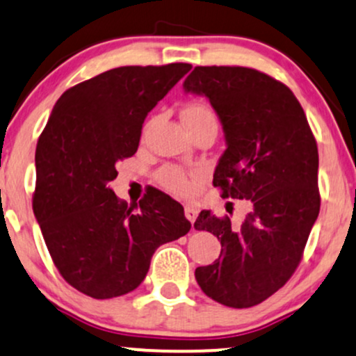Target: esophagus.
Wrapping results in <instances>:
<instances>
[{"label": "esophagus", "mask_w": 356, "mask_h": 356, "mask_svg": "<svg viewBox=\"0 0 356 356\" xmlns=\"http://www.w3.org/2000/svg\"><path fill=\"white\" fill-rule=\"evenodd\" d=\"M185 216L188 218V221L193 225L196 216H198V210H196V207H193V204H186V207H185Z\"/></svg>", "instance_id": "obj_1"}]
</instances>
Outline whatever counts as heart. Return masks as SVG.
Listing matches in <instances>:
<instances>
[{
    "instance_id": "obj_1",
    "label": "heart",
    "mask_w": 356,
    "mask_h": 356,
    "mask_svg": "<svg viewBox=\"0 0 356 356\" xmlns=\"http://www.w3.org/2000/svg\"><path fill=\"white\" fill-rule=\"evenodd\" d=\"M181 115L185 123H195V121H200V120L215 118V115H213L210 108L200 103L188 104L185 110H183ZM158 181H160L166 190L173 191V193H178V195H188L193 191V178H191V173H188L186 170L179 168V166H175V165H168L158 171Z\"/></svg>"
}]
</instances>
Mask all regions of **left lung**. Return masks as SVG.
Returning <instances> with one entry per match:
<instances>
[{
    "mask_svg": "<svg viewBox=\"0 0 356 356\" xmlns=\"http://www.w3.org/2000/svg\"><path fill=\"white\" fill-rule=\"evenodd\" d=\"M186 93L210 99L225 131L213 185L248 200L240 227L202 211L196 229L220 240L218 260L198 266L203 293L232 308L265 302L290 280L320 213L318 148L302 104L283 83L243 66H196Z\"/></svg>",
    "mask_w": 356,
    "mask_h": 356,
    "instance_id": "obj_1",
    "label": "left lung"
}]
</instances>
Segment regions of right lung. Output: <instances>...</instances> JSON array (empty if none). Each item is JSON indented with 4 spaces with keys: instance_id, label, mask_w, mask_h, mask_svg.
<instances>
[{
    "instance_id": "right-lung-1",
    "label": "right lung",
    "mask_w": 356,
    "mask_h": 356,
    "mask_svg": "<svg viewBox=\"0 0 356 356\" xmlns=\"http://www.w3.org/2000/svg\"><path fill=\"white\" fill-rule=\"evenodd\" d=\"M191 65L121 66L70 88L36 145L33 211L61 277L91 298L140 286L153 253L190 232L183 207L158 190L136 207L110 183L133 156L149 111Z\"/></svg>"
}]
</instances>
